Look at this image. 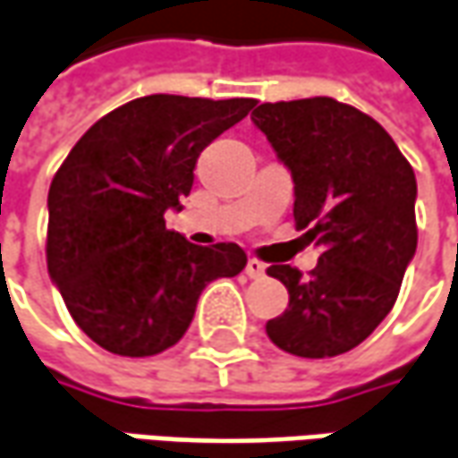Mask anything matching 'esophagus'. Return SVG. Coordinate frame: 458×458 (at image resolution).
I'll list each match as a JSON object with an SVG mask.
<instances>
[{"label": "esophagus", "instance_id": "esophagus-1", "mask_svg": "<svg viewBox=\"0 0 458 458\" xmlns=\"http://www.w3.org/2000/svg\"><path fill=\"white\" fill-rule=\"evenodd\" d=\"M245 276H248V278H263V276H266V266H263L260 260L250 258L248 266H245Z\"/></svg>", "mask_w": 458, "mask_h": 458}]
</instances>
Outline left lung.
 Listing matches in <instances>:
<instances>
[{"instance_id":"1","label":"left lung","mask_w":458,"mask_h":458,"mask_svg":"<svg viewBox=\"0 0 458 458\" xmlns=\"http://www.w3.org/2000/svg\"><path fill=\"white\" fill-rule=\"evenodd\" d=\"M253 123L291 170L295 228L320 248L308 278L268 268L288 308L266 334L301 359L346 353L388 316L416 253L413 167L373 117L334 98L263 102Z\"/></svg>"}]
</instances>
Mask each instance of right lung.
Instances as JSON below:
<instances>
[{
	"instance_id": "1",
	"label": "right lung",
	"mask_w": 458,
	"mask_h": 458,
	"mask_svg": "<svg viewBox=\"0 0 458 458\" xmlns=\"http://www.w3.org/2000/svg\"><path fill=\"white\" fill-rule=\"evenodd\" d=\"M255 99L148 95L112 110L49 185L47 270L74 323L117 356L163 353L185 335L203 288L238 276L235 242L200 248L165 228L200 152Z\"/></svg>"
}]
</instances>
